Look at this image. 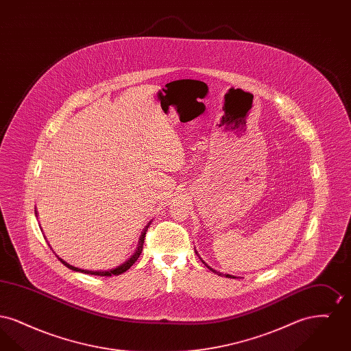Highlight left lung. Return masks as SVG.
<instances>
[{"instance_id":"left-lung-1","label":"left lung","mask_w":351,"mask_h":351,"mask_svg":"<svg viewBox=\"0 0 351 351\" xmlns=\"http://www.w3.org/2000/svg\"><path fill=\"white\" fill-rule=\"evenodd\" d=\"M202 263H205V262H202ZM205 266H206V267L209 268V269H210V271H213V272H215V274H217V275H223V274H221V272H217V271H216V269H213V268L209 267V266H208V265H205ZM223 276H226V278H233V279H235V276H233V275H228V274H225V275H223Z\"/></svg>"}]
</instances>
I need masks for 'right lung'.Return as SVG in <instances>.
<instances>
[{
    "label": "right lung",
    "mask_w": 351,
    "mask_h": 351,
    "mask_svg": "<svg viewBox=\"0 0 351 351\" xmlns=\"http://www.w3.org/2000/svg\"><path fill=\"white\" fill-rule=\"evenodd\" d=\"M35 215H36V210H35ZM150 223L151 222H149V225H146V226H145L143 232L141 234L138 247H136V250H135V252L132 255V258H129L125 263H122V265H121V266H118V267L112 268V269H108V271H89V269H82V268L73 267V266L68 265L67 262H64L62 258H59L58 255H56V256H58V259H59V261H60L66 267L69 268V269H72V271H77V272H83V274H89V275H97V276H112V275H119V274H122V272H125V271H128L129 268L132 267L134 263L136 262V259L139 258L141 252L143 250L145 237H146V232H147V229H149Z\"/></svg>",
    "instance_id": "right-lung-1"
}]
</instances>
